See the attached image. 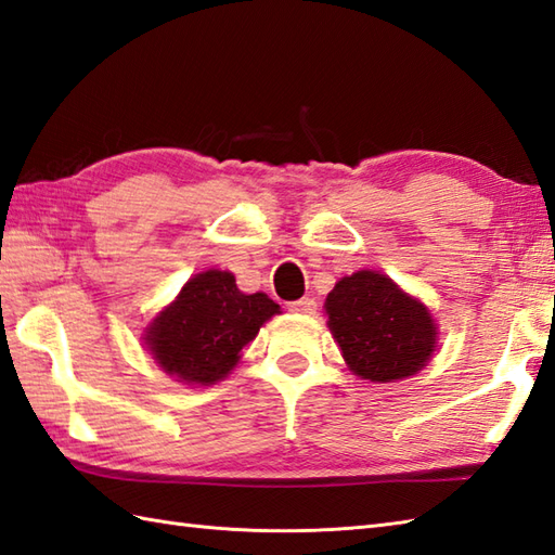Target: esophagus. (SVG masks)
<instances>
[{
    "instance_id": "obj_1",
    "label": "esophagus",
    "mask_w": 555,
    "mask_h": 555,
    "mask_svg": "<svg viewBox=\"0 0 555 555\" xmlns=\"http://www.w3.org/2000/svg\"><path fill=\"white\" fill-rule=\"evenodd\" d=\"M291 312H298V314H314L317 312V300L314 298H302V300H295L288 302Z\"/></svg>"
}]
</instances>
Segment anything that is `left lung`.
Returning a JSON list of instances; mask_svg holds the SVG:
<instances>
[{"mask_svg":"<svg viewBox=\"0 0 555 555\" xmlns=\"http://www.w3.org/2000/svg\"><path fill=\"white\" fill-rule=\"evenodd\" d=\"M324 307L345 364L364 380L395 383L414 376L437 347L428 307L380 272L362 269L343 276Z\"/></svg>","mask_w":555,"mask_h":555,"instance_id":"1","label":"left lung"}]
</instances>
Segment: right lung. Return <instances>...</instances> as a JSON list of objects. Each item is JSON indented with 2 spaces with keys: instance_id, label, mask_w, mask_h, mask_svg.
I'll return each instance as SVG.
<instances>
[{
  "instance_id": "1",
  "label": "right lung",
  "mask_w": 555,
  "mask_h": 555,
  "mask_svg": "<svg viewBox=\"0 0 555 555\" xmlns=\"http://www.w3.org/2000/svg\"><path fill=\"white\" fill-rule=\"evenodd\" d=\"M279 309L264 293L238 291L231 272L208 269L189 279L175 302L151 321L144 343L167 376L212 385L227 378L243 347Z\"/></svg>"
}]
</instances>
